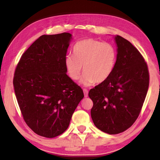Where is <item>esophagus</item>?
I'll use <instances>...</instances> for the list:
<instances>
[{"label":"esophagus","instance_id":"obj_1","mask_svg":"<svg viewBox=\"0 0 160 160\" xmlns=\"http://www.w3.org/2000/svg\"><path fill=\"white\" fill-rule=\"evenodd\" d=\"M83 92H84V95H85V97H88V91L87 89H83Z\"/></svg>","mask_w":160,"mask_h":160}]
</instances>
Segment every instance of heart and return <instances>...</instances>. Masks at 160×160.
I'll return each instance as SVG.
<instances>
[{"label":"heart","mask_w":160,"mask_h":160,"mask_svg":"<svg viewBox=\"0 0 160 160\" xmlns=\"http://www.w3.org/2000/svg\"><path fill=\"white\" fill-rule=\"evenodd\" d=\"M73 56L67 55L64 64L68 76L73 80L85 74L81 83L89 86L102 83L112 75L117 59V51L110 43L94 39H84L74 46Z\"/></svg>","instance_id":"heart-1"}]
</instances>
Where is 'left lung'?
Wrapping results in <instances>:
<instances>
[{"mask_svg": "<svg viewBox=\"0 0 160 160\" xmlns=\"http://www.w3.org/2000/svg\"><path fill=\"white\" fill-rule=\"evenodd\" d=\"M117 59L112 75L91 89V117L97 128L110 135L129 128L138 117L149 87L148 65L139 51L116 35Z\"/></svg>", "mask_w": 160, "mask_h": 160, "instance_id": "obj_1", "label": "left lung"}]
</instances>
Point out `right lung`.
<instances>
[{"label":"right lung","instance_id":"right-lung-1","mask_svg":"<svg viewBox=\"0 0 160 160\" xmlns=\"http://www.w3.org/2000/svg\"><path fill=\"white\" fill-rule=\"evenodd\" d=\"M72 35H42L21 56L13 85L24 120L35 133L55 138L68 128L83 91L66 74Z\"/></svg>","mask_w":160,"mask_h":160}]
</instances>
